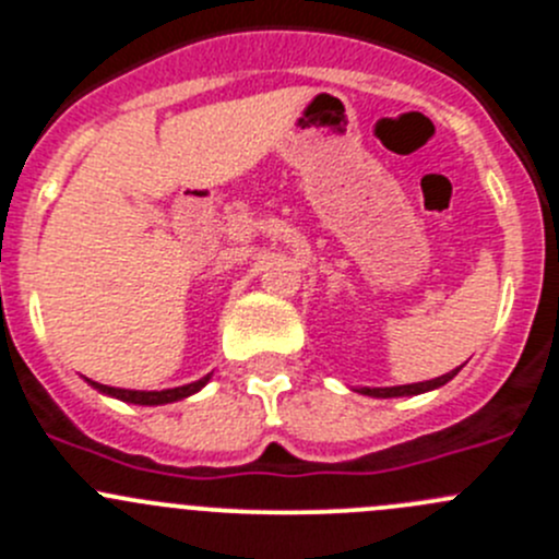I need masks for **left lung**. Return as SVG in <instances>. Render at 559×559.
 Segmentation results:
<instances>
[{"mask_svg": "<svg viewBox=\"0 0 559 559\" xmlns=\"http://www.w3.org/2000/svg\"><path fill=\"white\" fill-rule=\"evenodd\" d=\"M461 368L450 370V373L439 376V379H430V381H419V384H403V386H356L354 392L359 395H370V397H406V395H423V392L430 390H439V386L448 384L450 379L459 376Z\"/></svg>", "mask_w": 559, "mask_h": 559, "instance_id": "8db88e82", "label": "left lung"}]
</instances>
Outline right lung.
Masks as SVG:
<instances>
[{
  "label": "right lung",
  "instance_id": "right-lung-1",
  "mask_svg": "<svg viewBox=\"0 0 559 559\" xmlns=\"http://www.w3.org/2000/svg\"><path fill=\"white\" fill-rule=\"evenodd\" d=\"M211 381V373L203 376L200 381H191V384H183V386H173V390H120V386H106V384H98V381H90L87 384L93 386V390H98L100 395H109V397H117V401L123 403H134V406H164V403H175V401H183V397L194 395V392L203 390L205 384Z\"/></svg>",
  "mask_w": 559,
  "mask_h": 559
}]
</instances>
